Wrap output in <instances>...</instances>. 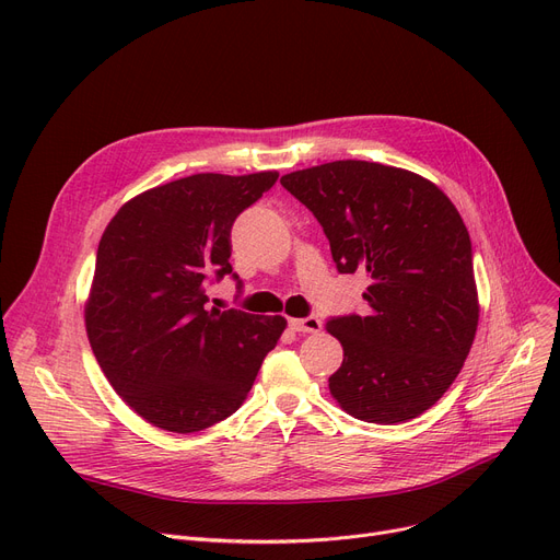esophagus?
<instances>
[{"label":"esophagus","instance_id":"34e87169","mask_svg":"<svg viewBox=\"0 0 560 560\" xmlns=\"http://www.w3.org/2000/svg\"><path fill=\"white\" fill-rule=\"evenodd\" d=\"M290 327L300 334H317L322 329V322L317 317H292Z\"/></svg>","mask_w":560,"mask_h":560}]
</instances>
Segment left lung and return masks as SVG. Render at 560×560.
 I'll return each mask as SVG.
<instances>
[{"label":"left lung","instance_id":"8db88e82","mask_svg":"<svg viewBox=\"0 0 560 560\" xmlns=\"http://www.w3.org/2000/svg\"><path fill=\"white\" fill-rule=\"evenodd\" d=\"M325 229L342 275L365 272V315L327 322L345 359L336 404L374 424L408 422L447 393L475 342L472 243L452 199L424 176L334 161L281 176Z\"/></svg>","mask_w":560,"mask_h":560}]
</instances>
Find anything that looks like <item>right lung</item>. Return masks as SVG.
I'll use <instances>...</instances> for the list:
<instances>
[{
    "label": "right lung",
    "mask_w": 560,
    "mask_h": 560,
    "mask_svg": "<svg viewBox=\"0 0 560 560\" xmlns=\"http://www.w3.org/2000/svg\"><path fill=\"white\" fill-rule=\"evenodd\" d=\"M279 172L184 176L131 197L97 247L83 319L113 390L172 433L213 427L243 406L281 315L206 308V283L231 275V226Z\"/></svg>",
    "instance_id": "1"
}]
</instances>
